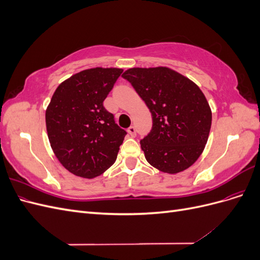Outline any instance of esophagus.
<instances>
[{
    "label": "esophagus",
    "instance_id": "obj_1",
    "mask_svg": "<svg viewBox=\"0 0 260 260\" xmlns=\"http://www.w3.org/2000/svg\"><path fill=\"white\" fill-rule=\"evenodd\" d=\"M128 133L131 136V137H136L137 135V130H136V127H133V125H131V127L128 128Z\"/></svg>",
    "mask_w": 260,
    "mask_h": 260
}]
</instances>
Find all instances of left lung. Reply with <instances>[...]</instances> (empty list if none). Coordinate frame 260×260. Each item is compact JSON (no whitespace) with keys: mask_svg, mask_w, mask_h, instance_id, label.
<instances>
[{"mask_svg":"<svg viewBox=\"0 0 260 260\" xmlns=\"http://www.w3.org/2000/svg\"><path fill=\"white\" fill-rule=\"evenodd\" d=\"M122 77L152 114V130L141 140L148 164L170 175L191 167L205 148L211 125V109L198 84L164 66L130 68Z\"/></svg>","mask_w":260,"mask_h":260,"instance_id":"obj_1","label":"left lung"}]
</instances>
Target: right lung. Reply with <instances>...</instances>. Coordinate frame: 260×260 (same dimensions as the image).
I'll return each mask as SVG.
<instances>
[{
	"label": "right lung",
	"instance_id": "add662e5",
	"mask_svg": "<svg viewBox=\"0 0 260 260\" xmlns=\"http://www.w3.org/2000/svg\"><path fill=\"white\" fill-rule=\"evenodd\" d=\"M122 73L95 67L62 81L45 112L46 131L58 161L73 175L93 179L116 161L127 135L103 102Z\"/></svg>",
	"mask_w": 260,
	"mask_h": 260
}]
</instances>
